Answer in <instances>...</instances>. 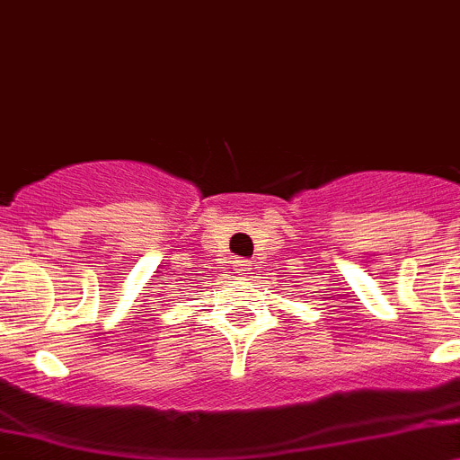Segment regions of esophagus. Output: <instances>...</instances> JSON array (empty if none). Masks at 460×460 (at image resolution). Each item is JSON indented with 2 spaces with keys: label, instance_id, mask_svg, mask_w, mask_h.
<instances>
[{
  "label": "esophagus",
  "instance_id": "obj_1",
  "mask_svg": "<svg viewBox=\"0 0 460 460\" xmlns=\"http://www.w3.org/2000/svg\"><path fill=\"white\" fill-rule=\"evenodd\" d=\"M234 270L242 275V279H248L251 278V273H248V270H251V260H242V257H237V260H234Z\"/></svg>",
  "mask_w": 460,
  "mask_h": 460
}]
</instances>
